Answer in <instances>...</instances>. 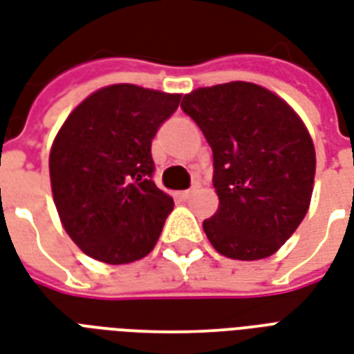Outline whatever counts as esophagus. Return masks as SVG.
<instances>
[{"instance_id":"obj_1","label":"esophagus","mask_w":354,"mask_h":354,"mask_svg":"<svg viewBox=\"0 0 354 354\" xmlns=\"http://www.w3.org/2000/svg\"><path fill=\"white\" fill-rule=\"evenodd\" d=\"M197 189H185V191H180L178 195H180V198H189L193 193H195Z\"/></svg>"}]
</instances>
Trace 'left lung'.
Returning <instances> with one entry per match:
<instances>
[{
    "label": "left lung",
    "mask_w": 354,
    "mask_h": 354,
    "mask_svg": "<svg viewBox=\"0 0 354 354\" xmlns=\"http://www.w3.org/2000/svg\"><path fill=\"white\" fill-rule=\"evenodd\" d=\"M214 153L219 208L203 223L217 253L236 261L274 255L308 214L315 146L297 112L253 82H227L185 93Z\"/></svg>",
    "instance_id": "left-lung-1"
}]
</instances>
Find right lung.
I'll use <instances>...</instances> for the list:
<instances>
[{
    "instance_id": "1",
    "label": "right lung",
    "mask_w": 354,
    "mask_h": 354,
    "mask_svg": "<svg viewBox=\"0 0 354 354\" xmlns=\"http://www.w3.org/2000/svg\"><path fill=\"white\" fill-rule=\"evenodd\" d=\"M182 95L135 84L93 91L52 142V197L88 257L127 264L156 248L174 201L153 184L151 138Z\"/></svg>"
}]
</instances>
